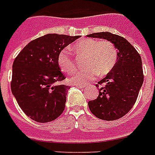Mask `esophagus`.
<instances>
[{
  "instance_id": "34e87169",
  "label": "esophagus",
  "mask_w": 155,
  "mask_h": 155,
  "mask_svg": "<svg viewBox=\"0 0 155 155\" xmlns=\"http://www.w3.org/2000/svg\"><path fill=\"white\" fill-rule=\"evenodd\" d=\"M75 86L79 88H84L85 87V86H84V85H75Z\"/></svg>"
}]
</instances>
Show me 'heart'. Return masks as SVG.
<instances>
[{
    "instance_id": "b5f03b06",
    "label": "heart",
    "mask_w": 155,
    "mask_h": 155,
    "mask_svg": "<svg viewBox=\"0 0 155 155\" xmlns=\"http://www.w3.org/2000/svg\"><path fill=\"white\" fill-rule=\"evenodd\" d=\"M72 49L77 55L85 57L84 66L86 68L71 78L70 82L74 84H86L97 75H107L117 61V49L114 43L108 40L85 38L76 42ZM58 64L61 70L68 75L75 72L77 68L72 54L67 48L58 54Z\"/></svg>"
}]
</instances>
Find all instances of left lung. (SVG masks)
I'll use <instances>...</instances> for the list:
<instances>
[{"label": "left lung", "mask_w": 155, "mask_h": 155, "mask_svg": "<svg viewBox=\"0 0 155 155\" xmlns=\"http://www.w3.org/2000/svg\"><path fill=\"white\" fill-rule=\"evenodd\" d=\"M87 36L111 41L118 50L115 67L96 85L99 96L88 102L89 109L97 117L108 121L117 120L127 114L137 101L144 80L142 58L137 50L121 36L109 32Z\"/></svg>", "instance_id": "1"}]
</instances>
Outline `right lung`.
I'll use <instances>...</instances> for the list:
<instances>
[{
  "mask_svg": "<svg viewBox=\"0 0 155 155\" xmlns=\"http://www.w3.org/2000/svg\"><path fill=\"white\" fill-rule=\"evenodd\" d=\"M80 36L48 34L29 42L14 59L11 90L25 115L40 123L55 120L65 108L69 86L58 64L62 50Z\"/></svg>",
  "mask_w": 155,
  "mask_h": 155,
  "instance_id": "add662e5",
  "label": "right lung"
}]
</instances>
